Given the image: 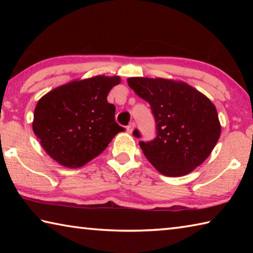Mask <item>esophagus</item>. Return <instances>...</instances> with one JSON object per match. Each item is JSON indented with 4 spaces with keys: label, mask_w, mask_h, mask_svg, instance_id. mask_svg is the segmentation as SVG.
<instances>
[{
    "label": "esophagus",
    "mask_w": 253,
    "mask_h": 253,
    "mask_svg": "<svg viewBox=\"0 0 253 253\" xmlns=\"http://www.w3.org/2000/svg\"><path fill=\"white\" fill-rule=\"evenodd\" d=\"M134 128H135V123H130L129 125L127 126L126 129H127V131H128V132H129V134H131L132 130H134Z\"/></svg>",
    "instance_id": "obj_1"
}]
</instances>
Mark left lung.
Listing matches in <instances>:
<instances>
[{"instance_id": "1", "label": "left lung", "mask_w": 253, "mask_h": 253, "mask_svg": "<svg viewBox=\"0 0 253 253\" xmlns=\"http://www.w3.org/2000/svg\"><path fill=\"white\" fill-rule=\"evenodd\" d=\"M127 83L155 118L156 137L139 142L154 168L165 176H183L202 164L221 134L212 101L183 81L132 77ZM132 134L140 137L137 129Z\"/></svg>"}]
</instances>
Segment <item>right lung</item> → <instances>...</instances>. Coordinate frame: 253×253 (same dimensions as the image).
<instances>
[{"instance_id": "right-lung-1", "label": "right lung", "mask_w": 253, "mask_h": 253, "mask_svg": "<svg viewBox=\"0 0 253 253\" xmlns=\"http://www.w3.org/2000/svg\"><path fill=\"white\" fill-rule=\"evenodd\" d=\"M118 76H96L60 85L38 101L32 128L46 154L60 165L80 168L105 151L124 128L107 101Z\"/></svg>"}]
</instances>
